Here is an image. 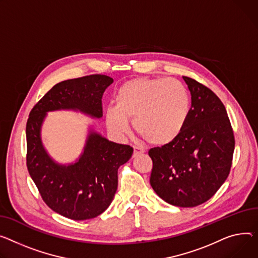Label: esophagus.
Segmentation results:
<instances>
[{"instance_id": "1", "label": "esophagus", "mask_w": 258, "mask_h": 258, "mask_svg": "<svg viewBox=\"0 0 258 258\" xmlns=\"http://www.w3.org/2000/svg\"><path fill=\"white\" fill-rule=\"evenodd\" d=\"M145 152V149L144 148H142V147H140V146H134V158L135 157H138V156H140V154H142V153H144Z\"/></svg>"}]
</instances>
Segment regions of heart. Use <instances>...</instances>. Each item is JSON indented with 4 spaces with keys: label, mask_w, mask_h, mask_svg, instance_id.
Wrapping results in <instances>:
<instances>
[{
    "label": "heart",
    "mask_w": 258,
    "mask_h": 258,
    "mask_svg": "<svg viewBox=\"0 0 258 258\" xmlns=\"http://www.w3.org/2000/svg\"><path fill=\"white\" fill-rule=\"evenodd\" d=\"M190 112V96L175 79L141 78L126 82L115 96V107L106 111L111 132L124 136L127 119L142 138L156 145L172 142L181 133Z\"/></svg>",
    "instance_id": "b5f03b06"
}]
</instances>
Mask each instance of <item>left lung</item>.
<instances>
[{"mask_svg":"<svg viewBox=\"0 0 258 258\" xmlns=\"http://www.w3.org/2000/svg\"><path fill=\"white\" fill-rule=\"evenodd\" d=\"M182 78L192 106L176 138L148 151L150 184L169 204L194 208L211 199L228 177L235 141L221 99L196 80Z\"/></svg>","mask_w":258,"mask_h":258,"instance_id":"obj_1","label":"left lung"}]
</instances>
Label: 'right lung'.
<instances>
[{"label":"right lung","instance_id":"obj_1","mask_svg":"<svg viewBox=\"0 0 258 258\" xmlns=\"http://www.w3.org/2000/svg\"><path fill=\"white\" fill-rule=\"evenodd\" d=\"M113 79L90 75L56 84L33 107L26 126L27 168L49 209L72 220L97 217L111 204L118 185V168L132 157L130 145L116 144L91 133L83 156L74 165L60 166L46 154L40 126L47 111L78 109L102 116V94Z\"/></svg>","mask_w":258,"mask_h":258}]
</instances>
